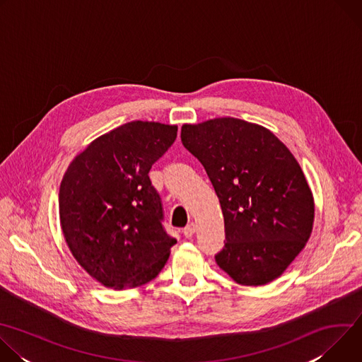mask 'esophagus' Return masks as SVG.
<instances>
[{
	"label": "esophagus",
	"mask_w": 362,
	"mask_h": 362,
	"mask_svg": "<svg viewBox=\"0 0 362 362\" xmlns=\"http://www.w3.org/2000/svg\"><path fill=\"white\" fill-rule=\"evenodd\" d=\"M196 232V225L194 223H189L185 229H183V235L186 236V238H190V236H193V233Z\"/></svg>",
	"instance_id": "obj_1"
}]
</instances>
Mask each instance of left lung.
<instances>
[{"instance_id": "8db88e82", "label": "left lung", "mask_w": 362, "mask_h": 362, "mask_svg": "<svg viewBox=\"0 0 362 362\" xmlns=\"http://www.w3.org/2000/svg\"><path fill=\"white\" fill-rule=\"evenodd\" d=\"M182 143L219 197L225 246L216 264L236 284L279 278L313 233L315 203L289 148L267 127L235 117L182 126Z\"/></svg>"}]
</instances>
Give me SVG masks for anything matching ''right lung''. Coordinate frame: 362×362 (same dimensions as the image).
<instances>
[{
  "mask_svg": "<svg viewBox=\"0 0 362 362\" xmlns=\"http://www.w3.org/2000/svg\"><path fill=\"white\" fill-rule=\"evenodd\" d=\"M177 126L130 122L93 140L69 165L59 214L67 246L87 274L122 291L156 278L176 243L163 229L148 172Z\"/></svg>",
  "mask_w": 362,
  "mask_h": 362,
  "instance_id": "obj_1",
  "label": "right lung"
}]
</instances>
